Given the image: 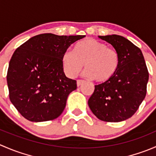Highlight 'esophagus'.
Returning a JSON list of instances; mask_svg holds the SVG:
<instances>
[{
    "instance_id": "obj_1",
    "label": "esophagus",
    "mask_w": 156,
    "mask_h": 156,
    "mask_svg": "<svg viewBox=\"0 0 156 156\" xmlns=\"http://www.w3.org/2000/svg\"><path fill=\"white\" fill-rule=\"evenodd\" d=\"M83 83H84V81H83V80H77V86H78V87L81 86Z\"/></svg>"
}]
</instances>
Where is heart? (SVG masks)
<instances>
[{"instance_id":"b5f03b06","label":"heart","mask_w":156,"mask_h":156,"mask_svg":"<svg viewBox=\"0 0 156 156\" xmlns=\"http://www.w3.org/2000/svg\"><path fill=\"white\" fill-rule=\"evenodd\" d=\"M61 62L69 78L76 76L84 64V76L94 78L98 83H106L117 72L119 56L115 50L108 48L105 43L90 38L76 44L74 51L65 50Z\"/></svg>"}]
</instances>
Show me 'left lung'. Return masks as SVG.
I'll return each mask as SVG.
<instances>
[{
    "label": "left lung",
    "instance_id": "1",
    "mask_svg": "<svg viewBox=\"0 0 156 156\" xmlns=\"http://www.w3.org/2000/svg\"><path fill=\"white\" fill-rule=\"evenodd\" d=\"M112 45L119 66L111 80L95 85L88 106L100 120L119 122L131 117L146 94L149 72L140 49L122 36H99Z\"/></svg>",
    "mask_w": 156,
    "mask_h": 156
}]
</instances>
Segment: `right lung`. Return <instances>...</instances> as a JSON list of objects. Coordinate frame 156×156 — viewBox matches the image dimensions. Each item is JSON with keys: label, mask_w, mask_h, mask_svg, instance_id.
I'll return each mask as SVG.
<instances>
[{"label": "right lung", "mask_w": 156, "mask_h": 156, "mask_svg": "<svg viewBox=\"0 0 156 156\" xmlns=\"http://www.w3.org/2000/svg\"><path fill=\"white\" fill-rule=\"evenodd\" d=\"M84 36L41 34L15 50L7 70L9 97L25 119L47 122L62 114L77 84L66 76L61 58L71 44Z\"/></svg>", "instance_id": "obj_1"}]
</instances>
